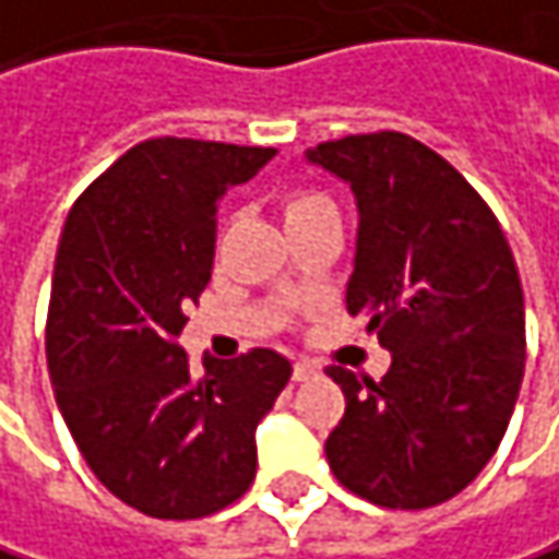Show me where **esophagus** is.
I'll use <instances>...</instances> for the list:
<instances>
[{"mask_svg":"<svg viewBox=\"0 0 559 559\" xmlns=\"http://www.w3.org/2000/svg\"><path fill=\"white\" fill-rule=\"evenodd\" d=\"M317 371H313V365H307V361H294V381H307V378H313Z\"/></svg>","mask_w":559,"mask_h":559,"instance_id":"obj_1","label":"esophagus"}]
</instances>
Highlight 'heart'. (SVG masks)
Returning a JSON list of instances; mask_svg holds the SVG:
<instances>
[{"label":"heart","mask_w":559,"mask_h":559,"mask_svg":"<svg viewBox=\"0 0 559 559\" xmlns=\"http://www.w3.org/2000/svg\"><path fill=\"white\" fill-rule=\"evenodd\" d=\"M281 211H284V224H290V221H297V217L320 214V211H335V207H332L330 198L320 194V191H294V194L284 198Z\"/></svg>","instance_id":"obj_1"}]
</instances>
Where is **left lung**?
Instances as JSON below:
<instances>
[{
  "instance_id": "obj_1",
  "label": "left lung",
  "mask_w": 559,
  "mask_h": 559,
  "mask_svg": "<svg viewBox=\"0 0 559 559\" xmlns=\"http://www.w3.org/2000/svg\"><path fill=\"white\" fill-rule=\"evenodd\" d=\"M307 159L352 185L345 307L390 352L381 381L326 368L345 393L326 461L374 506L429 509L486 467L519 400L525 297L512 249L471 181L406 133L342 136Z\"/></svg>"
}]
</instances>
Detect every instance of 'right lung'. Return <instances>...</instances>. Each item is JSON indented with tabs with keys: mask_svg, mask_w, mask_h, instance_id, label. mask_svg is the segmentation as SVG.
<instances>
[{
	"mask_svg": "<svg viewBox=\"0 0 559 559\" xmlns=\"http://www.w3.org/2000/svg\"><path fill=\"white\" fill-rule=\"evenodd\" d=\"M275 156L156 136L95 178L60 236L47 368L92 474L150 519H204L255 480V426L290 361L252 348L191 378L176 338L214 269L217 204Z\"/></svg>",
	"mask_w": 559,
	"mask_h": 559,
	"instance_id": "right-lung-1",
	"label": "right lung"
}]
</instances>
